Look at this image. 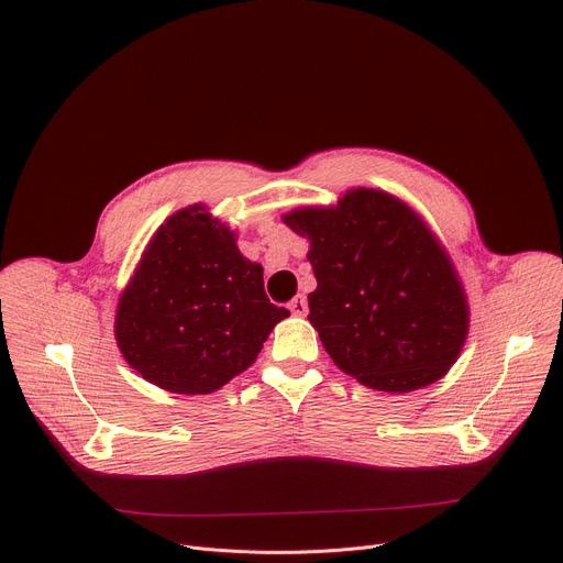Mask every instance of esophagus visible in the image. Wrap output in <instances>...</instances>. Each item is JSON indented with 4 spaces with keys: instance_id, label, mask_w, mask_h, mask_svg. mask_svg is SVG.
<instances>
[{
    "instance_id": "esophagus-1",
    "label": "esophagus",
    "mask_w": 563,
    "mask_h": 563,
    "mask_svg": "<svg viewBox=\"0 0 563 563\" xmlns=\"http://www.w3.org/2000/svg\"><path fill=\"white\" fill-rule=\"evenodd\" d=\"M289 311H291L294 316H307V311H309L307 298H305V296H296V298L289 302Z\"/></svg>"
}]
</instances>
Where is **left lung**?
Masks as SVG:
<instances>
[{"label": "left lung", "instance_id": "left-lung-1", "mask_svg": "<svg viewBox=\"0 0 563 563\" xmlns=\"http://www.w3.org/2000/svg\"><path fill=\"white\" fill-rule=\"evenodd\" d=\"M283 222L309 240L318 285L307 318L339 369L391 394L448 374L467 339V296L412 207L358 187L334 207H300Z\"/></svg>", "mask_w": 563, "mask_h": 563}]
</instances>
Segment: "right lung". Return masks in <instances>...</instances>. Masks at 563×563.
<instances>
[{
  "mask_svg": "<svg viewBox=\"0 0 563 563\" xmlns=\"http://www.w3.org/2000/svg\"><path fill=\"white\" fill-rule=\"evenodd\" d=\"M205 205L159 224L120 294L115 341L148 383L174 394H211L245 372L289 316L269 302L263 267Z\"/></svg>",
  "mask_w": 563,
  "mask_h": 563,
  "instance_id": "obj_1",
  "label": "right lung"
}]
</instances>
